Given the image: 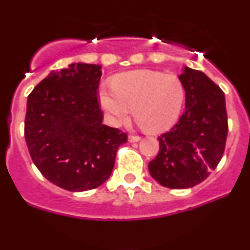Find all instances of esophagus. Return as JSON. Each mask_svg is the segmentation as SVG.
<instances>
[{
	"mask_svg": "<svg viewBox=\"0 0 250 250\" xmlns=\"http://www.w3.org/2000/svg\"><path fill=\"white\" fill-rule=\"evenodd\" d=\"M128 141L130 143H134V142H140L141 141V137L140 136H133V135H131V136H129L128 137Z\"/></svg>",
	"mask_w": 250,
	"mask_h": 250,
	"instance_id": "obj_1",
	"label": "esophagus"
}]
</instances>
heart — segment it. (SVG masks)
Returning <instances> with one entry per match:
<instances>
[{
  "mask_svg": "<svg viewBox=\"0 0 250 250\" xmlns=\"http://www.w3.org/2000/svg\"><path fill=\"white\" fill-rule=\"evenodd\" d=\"M98 99L112 125H120L127 120L133 108V115L144 130L162 133L179 119L185 88L173 74L138 70L120 74L113 85L102 83Z\"/></svg>",
  "mask_w": 250,
  "mask_h": 250,
  "instance_id": "heart-1",
  "label": "heart"
}]
</instances>
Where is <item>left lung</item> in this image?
Wrapping results in <instances>:
<instances>
[{
    "mask_svg": "<svg viewBox=\"0 0 250 250\" xmlns=\"http://www.w3.org/2000/svg\"><path fill=\"white\" fill-rule=\"evenodd\" d=\"M185 112L158 137L159 151L149 163L156 182L169 188H188L209 176L219 164L228 133L226 102L220 87L201 71L183 67Z\"/></svg>",
    "mask_w": 250,
    "mask_h": 250,
    "instance_id": "8db88e82",
    "label": "left lung"
}]
</instances>
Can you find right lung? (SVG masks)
Here are the masks:
<instances>
[{"label": "right lung", "instance_id": "obj_1", "mask_svg": "<svg viewBox=\"0 0 250 250\" xmlns=\"http://www.w3.org/2000/svg\"><path fill=\"white\" fill-rule=\"evenodd\" d=\"M101 65L72 62L51 71L28 96L24 136L30 156L52 184L72 192L99 188L110 177L127 142L102 125L96 89Z\"/></svg>", "mask_w": 250, "mask_h": 250}]
</instances>
